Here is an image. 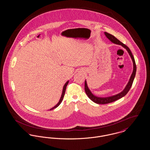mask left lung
Listing matches in <instances>:
<instances>
[{"label":"left lung","mask_w":150,"mask_h":150,"mask_svg":"<svg viewBox=\"0 0 150 150\" xmlns=\"http://www.w3.org/2000/svg\"><path fill=\"white\" fill-rule=\"evenodd\" d=\"M105 35L106 36L107 38L110 40H111L112 43L118 44V45H121L122 47H123L124 48H125L127 50L130 56L132 58V59L133 62V71L132 74L130 76V78L129 79L128 83L125 86L124 91L122 92H121V93H119L116 95H115V96H111V97L101 98V97H96V96H94L92 92L90 91V90L89 89V88L87 86L86 81V80L85 81V91H86V94L88 96V97L94 103H97V104H103H103H107V103H111V102L116 101V100H118L119 99L122 98V97H123L124 96H125L128 93V92L129 91V90H130V88H131V86L133 84L134 79L135 76H136V70H137V67H136V62H135V60H134V58L133 57L131 51H130L128 47L126 45H125L124 44H123L122 42H121L119 40H118L116 38H115L114 36L108 33L107 32H105Z\"/></svg>","instance_id":"1"}]
</instances>
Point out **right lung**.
Returning a JSON list of instances; mask_svg holds the SVG:
<instances>
[{"mask_svg":"<svg viewBox=\"0 0 150 150\" xmlns=\"http://www.w3.org/2000/svg\"><path fill=\"white\" fill-rule=\"evenodd\" d=\"M68 83H69V81H67L66 83H65V84H64V88H63V91H62V96H61V98H60V100H59V101L58 102V103H57V105L54 106V107H53V108H50V110H53V109H54V108H56V107H58L60 104H61V103L62 102V100L64 99V93H65V91H66V86H67V84H68Z\"/></svg>","mask_w":150,"mask_h":150,"instance_id":"obj_1","label":"right lung"}]
</instances>
